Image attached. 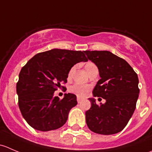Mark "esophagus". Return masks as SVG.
Listing matches in <instances>:
<instances>
[{"label": "esophagus", "mask_w": 152, "mask_h": 152, "mask_svg": "<svg viewBox=\"0 0 152 152\" xmlns=\"http://www.w3.org/2000/svg\"><path fill=\"white\" fill-rule=\"evenodd\" d=\"M82 99H81V98H79V97L77 98V102H78V103H80V102H82Z\"/></svg>", "instance_id": "1"}]
</instances>
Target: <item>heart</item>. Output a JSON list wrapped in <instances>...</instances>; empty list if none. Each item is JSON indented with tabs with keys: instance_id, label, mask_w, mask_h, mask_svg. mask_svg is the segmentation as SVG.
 I'll use <instances>...</instances> for the list:
<instances>
[{
	"instance_id": "heart-1",
	"label": "heart",
	"mask_w": 152,
	"mask_h": 152,
	"mask_svg": "<svg viewBox=\"0 0 152 152\" xmlns=\"http://www.w3.org/2000/svg\"><path fill=\"white\" fill-rule=\"evenodd\" d=\"M96 65H95L93 62H87L85 64V68L87 71V73H88V75L90 74V72L93 70V69L96 68ZM75 67H72L70 68V70H69L68 73H67V79H70L72 76V73H73V70H74ZM90 90V87L88 85H79V84H75L70 86V88H69V91L70 93H73V94L76 95L78 97L82 98L84 96H85L87 94L89 91Z\"/></svg>"
}]
</instances>
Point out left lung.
I'll return each mask as SVG.
<instances>
[{
	"mask_svg": "<svg viewBox=\"0 0 152 152\" xmlns=\"http://www.w3.org/2000/svg\"><path fill=\"white\" fill-rule=\"evenodd\" d=\"M87 59L96 64L101 79L94 87V97L105 99L97 104L89 99L91 107L86 111V123L92 132L113 134L124 129L132 116L138 99V77L122 58L107 50H85Z\"/></svg>",
	"mask_w": 152,
	"mask_h": 152,
	"instance_id": "obj_1",
	"label": "left lung"
}]
</instances>
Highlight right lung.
<instances>
[{
	"label": "right lung",
	"instance_id": "obj_1",
	"mask_svg": "<svg viewBox=\"0 0 152 152\" xmlns=\"http://www.w3.org/2000/svg\"><path fill=\"white\" fill-rule=\"evenodd\" d=\"M85 51L54 48L39 53L21 69L16 89L23 117L32 128L47 132L66 123L70 110L77 104L76 95L53 96L66 83L67 73L80 62H87Z\"/></svg>",
	"mask_w": 152,
	"mask_h": 152
}]
</instances>
